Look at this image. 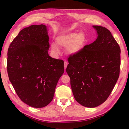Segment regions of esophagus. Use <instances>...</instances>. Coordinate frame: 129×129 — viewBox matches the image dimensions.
I'll list each match as a JSON object with an SVG mask.
<instances>
[{
  "instance_id": "34e87169",
  "label": "esophagus",
  "mask_w": 129,
  "mask_h": 129,
  "mask_svg": "<svg viewBox=\"0 0 129 129\" xmlns=\"http://www.w3.org/2000/svg\"><path fill=\"white\" fill-rule=\"evenodd\" d=\"M67 65H68V62L67 61H64V69L67 68Z\"/></svg>"
}]
</instances>
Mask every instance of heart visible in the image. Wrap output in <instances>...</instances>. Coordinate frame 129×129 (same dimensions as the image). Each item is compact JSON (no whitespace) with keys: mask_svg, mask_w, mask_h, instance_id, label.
Instances as JSON below:
<instances>
[{"mask_svg":"<svg viewBox=\"0 0 129 129\" xmlns=\"http://www.w3.org/2000/svg\"><path fill=\"white\" fill-rule=\"evenodd\" d=\"M57 44L63 47H67L68 54L74 55L82 49L86 42V36L84 33L72 32L61 35L56 39ZM51 49L53 52H57L59 48L55 42H52Z\"/></svg>","mask_w":129,"mask_h":129,"instance_id":"heart-1","label":"heart"}]
</instances>
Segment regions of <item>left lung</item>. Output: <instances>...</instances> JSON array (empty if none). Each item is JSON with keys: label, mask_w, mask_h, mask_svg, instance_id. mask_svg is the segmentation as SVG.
<instances>
[{"label": "left lung", "mask_w": 129, "mask_h": 129, "mask_svg": "<svg viewBox=\"0 0 129 129\" xmlns=\"http://www.w3.org/2000/svg\"><path fill=\"white\" fill-rule=\"evenodd\" d=\"M92 27L98 35L96 40L69 55L66 69L74 98L88 108L96 107L107 100L119 77L120 66V49L110 30Z\"/></svg>", "instance_id": "obj_1"}]
</instances>
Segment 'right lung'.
I'll return each instance as SVG.
<instances>
[{"mask_svg":"<svg viewBox=\"0 0 129 129\" xmlns=\"http://www.w3.org/2000/svg\"><path fill=\"white\" fill-rule=\"evenodd\" d=\"M46 26L31 25L22 29L7 52L9 80L19 98L34 108L52 101L57 82L64 73V62L50 57Z\"/></svg>","mask_w":129,"mask_h":129,"instance_id":"add662e5","label":"right lung"}]
</instances>
